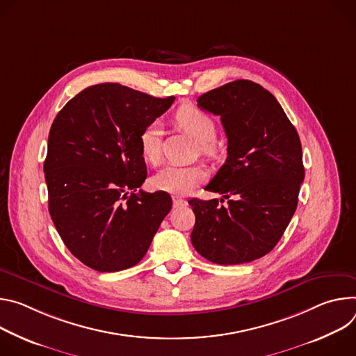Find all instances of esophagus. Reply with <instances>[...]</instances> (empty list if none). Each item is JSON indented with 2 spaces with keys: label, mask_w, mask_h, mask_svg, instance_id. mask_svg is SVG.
<instances>
[{
  "label": "esophagus",
  "mask_w": 356,
  "mask_h": 356,
  "mask_svg": "<svg viewBox=\"0 0 356 356\" xmlns=\"http://www.w3.org/2000/svg\"><path fill=\"white\" fill-rule=\"evenodd\" d=\"M172 204H174V208H181V207H185L188 202L184 198H181V196L174 195L172 196Z\"/></svg>",
  "instance_id": "1"
}]
</instances>
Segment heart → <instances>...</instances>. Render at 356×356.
Returning <instances> with one entry per match:
<instances>
[{"mask_svg": "<svg viewBox=\"0 0 356 356\" xmlns=\"http://www.w3.org/2000/svg\"><path fill=\"white\" fill-rule=\"evenodd\" d=\"M177 124L185 130L196 143H200L205 152H212V141L216 136V124L213 118L193 106H182L175 113ZM140 149L141 155L147 163H156L160 160L161 141H160V127L151 123L143 129L140 133ZM205 179V172L200 167H178L168 165L152 178V186L158 191L170 193L184 195L198 186Z\"/></svg>", "mask_w": 356, "mask_h": 356, "instance_id": "heart-1", "label": "heart"}]
</instances>
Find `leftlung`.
I'll return each instance as SVG.
<instances>
[{"instance_id": "left-lung-1", "label": "left lung", "mask_w": 356, "mask_h": 356, "mask_svg": "<svg viewBox=\"0 0 356 356\" xmlns=\"http://www.w3.org/2000/svg\"><path fill=\"white\" fill-rule=\"evenodd\" d=\"M227 137V158L207 191L218 200H189L195 213L191 242L216 264H242L263 257L279 243L298 202L304 181L297 130L263 86L234 81L198 97Z\"/></svg>"}]
</instances>
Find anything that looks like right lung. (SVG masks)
Instances as JSON below:
<instances>
[{
  "label": "right lung",
  "instance_id": "add662e5",
  "mask_svg": "<svg viewBox=\"0 0 356 356\" xmlns=\"http://www.w3.org/2000/svg\"><path fill=\"white\" fill-rule=\"evenodd\" d=\"M174 100L100 83L55 117L44 164L49 213L70 253L96 271L136 266L172 208L167 192L138 191L147 178L138 137Z\"/></svg>",
  "mask_w": 356,
  "mask_h": 356
}]
</instances>
